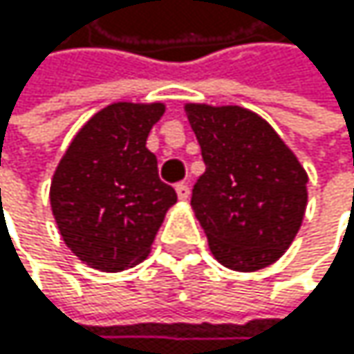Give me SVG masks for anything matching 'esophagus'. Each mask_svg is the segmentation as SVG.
<instances>
[{"label": "esophagus", "mask_w": 354, "mask_h": 354, "mask_svg": "<svg viewBox=\"0 0 354 354\" xmlns=\"http://www.w3.org/2000/svg\"><path fill=\"white\" fill-rule=\"evenodd\" d=\"M176 193H178V199L187 201V199H189V195H191L189 185H187V183H178V185H176Z\"/></svg>", "instance_id": "1"}]
</instances>
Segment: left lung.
<instances>
[{"instance_id": "1", "label": "left lung", "mask_w": 354, "mask_h": 354, "mask_svg": "<svg viewBox=\"0 0 354 354\" xmlns=\"http://www.w3.org/2000/svg\"><path fill=\"white\" fill-rule=\"evenodd\" d=\"M206 163L191 206L214 259L236 272L278 261L308 203V174L268 120L240 106H185Z\"/></svg>"}]
</instances>
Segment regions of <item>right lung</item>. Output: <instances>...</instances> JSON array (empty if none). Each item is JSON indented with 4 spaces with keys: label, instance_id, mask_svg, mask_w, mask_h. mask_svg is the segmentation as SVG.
<instances>
[{
    "label": "right lung",
    "instance_id": "1",
    "mask_svg": "<svg viewBox=\"0 0 354 354\" xmlns=\"http://www.w3.org/2000/svg\"><path fill=\"white\" fill-rule=\"evenodd\" d=\"M163 104L118 102L76 133L50 183L59 234L80 261L120 272L146 259L176 191L161 183L146 138Z\"/></svg>",
    "mask_w": 354,
    "mask_h": 354
}]
</instances>
